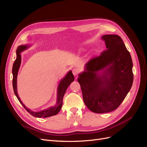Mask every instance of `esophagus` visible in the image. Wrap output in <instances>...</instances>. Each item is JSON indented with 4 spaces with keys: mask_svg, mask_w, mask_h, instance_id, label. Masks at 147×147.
I'll return each instance as SVG.
<instances>
[{
    "mask_svg": "<svg viewBox=\"0 0 147 147\" xmlns=\"http://www.w3.org/2000/svg\"><path fill=\"white\" fill-rule=\"evenodd\" d=\"M72 72H73V75H74V76H78V74H79L78 69H76V68H74V69H73Z\"/></svg>",
    "mask_w": 147,
    "mask_h": 147,
    "instance_id": "1",
    "label": "esophagus"
}]
</instances>
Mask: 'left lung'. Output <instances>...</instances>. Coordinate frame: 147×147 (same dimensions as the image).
<instances>
[{"label":"left lung","mask_w":147,"mask_h":147,"mask_svg":"<svg viewBox=\"0 0 147 147\" xmlns=\"http://www.w3.org/2000/svg\"><path fill=\"white\" fill-rule=\"evenodd\" d=\"M101 39L107 50L86 63L85 71L78 79L85 105L97 113L117 109L133 82L131 58L121 38L105 35Z\"/></svg>","instance_id":"1"}]
</instances>
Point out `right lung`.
Here are the masks:
<instances>
[{"label": "right lung", "instance_id": "obj_1", "mask_svg": "<svg viewBox=\"0 0 147 147\" xmlns=\"http://www.w3.org/2000/svg\"><path fill=\"white\" fill-rule=\"evenodd\" d=\"M29 46H27V45L19 46L17 47L16 50L17 58L13 63L12 70V75H13V78H12V86H13L14 94L16 95V97L18 98V101H20V103L24 107V109L32 116L37 118H47V117L55 115H56L60 111L62 106V101H63V95H64L66 92L67 88L69 86L70 84H71V83L74 81V77L72 73V71H69L67 73V74L65 76V78H63L61 80V82H59V84L58 85V89H57L58 92H57L56 103L54 106H52L48 108V109L42 110L40 112H34L28 109V108H27L22 103L20 98L18 97V95L17 93V79L18 69L21 64L22 59H21L20 53L22 52H23V51L27 49L29 47Z\"/></svg>", "mask_w": 147, "mask_h": 147}]
</instances>
